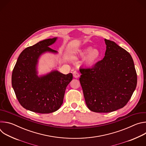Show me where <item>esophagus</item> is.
I'll return each mask as SVG.
<instances>
[{
	"label": "esophagus",
	"instance_id": "obj_1",
	"mask_svg": "<svg viewBox=\"0 0 146 146\" xmlns=\"http://www.w3.org/2000/svg\"><path fill=\"white\" fill-rule=\"evenodd\" d=\"M73 77H74V78H78V77H79V76H80L79 73H78L77 72H76V71L73 72Z\"/></svg>",
	"mask_w": 146,
	"mask_h": 146
}]
</instances>
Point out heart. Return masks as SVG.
<instances>
[{"mask_svg":"<svg viewBox=\"0 0 146 146\" xmlns=\"http://www.w3.org/2000/svg\"><path fill=\"white\" fill-rule=\"evenodd\" d=\"M80 54L81 56L86 55L83 62L87 66H92L94 65L100 56V52L99 50L95 48L92 49L91 47L83 49L80 51Z\"/></svg>","mask_w":146,"mask_h":146,"instance_id":"obj_1","label":"heart"}]
</instances>
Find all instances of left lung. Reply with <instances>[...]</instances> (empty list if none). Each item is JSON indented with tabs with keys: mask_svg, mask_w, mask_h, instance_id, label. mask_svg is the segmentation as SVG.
<instances>
[{
	"mask_svg": "<svg viewBox=\"0 0 146 146\" xmlns=\"http://www.w3.org/2000/svg\"><path fill=\"white\" fill-rule=\"evenodd\" d=\"M105 56L92 68H80V82L88 109L109 113L125 106L137 85L133 59L115 42L105 39Z\"/></svg>",
	"mask_w": 146,
	"mask_h": 146,
	"instance_id": "1",
	"label": "left lung"
}]
</instances>
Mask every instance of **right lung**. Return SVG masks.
<instances>
[{"label":"right lung","instance_id":"1","mask_svg":"<svg viewBox=\"0 0 146 146\" xmlns=\"http://www.w3.org/2000/svg\"><path fill=\"white\" fill-rule=\"evenodd\" d=\"M56 37L39 41L20 54L13 69L12 87L24 108L33 112L47 114L58 110L63 103L66 88L72 80V74L57 70L38 77L36 65L39 56L46 52L56 53L49 47Z\"/></svg>","mask_w":146,"mask_h":146}]
</instances>
